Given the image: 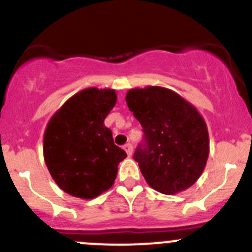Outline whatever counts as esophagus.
Masks as SVG:
<instances>
[{
    "instance_id": "obj_1",
    "label": "esophagus",
    "mask_w": 252,
    "mask_h": 252,
    "mask_svg": "<svg viewBox=\"0 0 252 252\" xmlns=\"http://www.w3.org/2000/svg\"><path fill=\"white\" fill-rule=\"evenodd\" d=\"M124 150L128 154V156H131V154H133V146H131V144H126V145H124Z\"/></svg>"
}]
</instances>
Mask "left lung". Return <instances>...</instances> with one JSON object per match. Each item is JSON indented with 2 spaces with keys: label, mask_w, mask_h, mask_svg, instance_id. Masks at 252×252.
Returning <instances> with one entry per match:
<instances>
[{
  "label": "left lung",
  "mask_w": 252,
  "mask_h": 252,
  "mask_svg": "<svg viewBox=\"0 0 252 252\" xmlns=\"http://www.w3.org/2000/svg\"><path fill=\"white\" fill-rule=\"evenodd\" d=\"M126 101L143 126L134 160L148 185L163 194L194 185L209 155L208 129L196 107L160 86L129 90Z\"/></svg>",
  "instance_id": "8db88e82"
}]
</instances>
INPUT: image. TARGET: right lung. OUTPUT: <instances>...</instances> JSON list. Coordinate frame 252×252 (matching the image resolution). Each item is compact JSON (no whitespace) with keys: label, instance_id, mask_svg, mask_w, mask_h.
<instances>
[{"label":"right lung","instance_id":"obj_1","mask_svg":"<svg viewBox=\"0 0 252 252\" xmlns=\"http://www.w3.org/2000/svg\"><path fill=\"white\" fill-rule=\"evenodd\" d=\"M116 102L114 90L90 87L67 99L49 121L44 160L53 180L67 194L92 199L113 186L119 162L126 158L104 126Z\"/></svg>","mask_w":252,"mask_h":252}]
</instances>
